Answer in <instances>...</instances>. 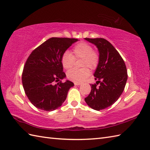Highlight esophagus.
<instances>
[{
    "label": "esophagus",
    "mask_w": 150,
    "mask_h": 150,
    "mask_svg": "<svg viewBox=\"0 0 150 150\" xmlns=\"http://www.w3.org/2000/svg\"><path fill=\"white\" fill-rule=\"evenodd\" d=\"M74 84L76 85V86H79V85H81V82H74Z\"/></svg>",
    "instance_id": "34e87169"
}]
</instances>
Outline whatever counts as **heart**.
<instances>
[{
    "mask_svg": "<svg viewBox=\"0 0 150 150\" xmlns=\"http://www.w3.org/2000/svg\"><path fill=\"white\" fill-rule=\"evenodd\" d=\"M82 59L81 69H73L67 73V77L70 80L81 82L84 81L90 75V69H95L97 68L99 63V55L93 50L91 44L86 42H80L73 47L71 53L65 51L61 57V64L64 69H71L75 62V59Z\"/></svg>",
    "mask_w": 150,
    "mask_h": 150,
    "instance_id": "heart-1",
    "label": "heart"
}]
</instances>
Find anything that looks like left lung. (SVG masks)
Returning a JSON list of instances; mask_svg holds the SVG:
<instances>
[{
	"label": "left lung",
	"mask_w": 150,
	"mask_h": 150,
	"mask_svg": "<svg viewBox=\"0 0 150 150\" xmlns=\"http://www.w3.org/2000/svg\"><path fill=\"white\" fill-rule=\"evenodd\" d=\"M85 39L94 44L99 52V63L94 73L97 81L90 84L91 90L85 101L93 110L100 111L111 106L122 93L128 79L126 66L109 41L103 38Z\"/></svg>",
	"instance_id": "8db88e82"
}]
</instances>
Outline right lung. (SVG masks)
<instances>
[{"label":"right lung","instance_id":"obj_1","mask_svg":"<svg viewBox=\"0 0 150 150\" xmlns=\"http://www.w3.org/2000/svg\"><path fill=\"white\" fill-rule=\"evenodd\" d=\"M77 39L52 37L36 47L27 59L22 82L28 99L36 108L46 111L57 109L65 101L74 84L66 77L61 57ZM59 81L55 85L54 82Z\"/></svg>","mask_w":150,"mask_h":150}]
</instances>
